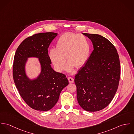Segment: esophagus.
I'll return each mask as SVG.
<instances>
[{
    "label": "esophagus",
    "mask_w": 134,
    "mask_h": 134,
    "mask_svg": "<svg viewBox=\"0 0 134 134\" xmlns=\"http://www.w3.org/2000/svg\"><path fill=\"white\" fill-rule=\"evenodd\" d=\"M68 79L70 83H73V82H74V79L72 77H69L68 78Z\"/></svg>",
    "instance_id": "obj_1"
}]
</instances>
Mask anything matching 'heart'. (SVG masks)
Instances as JSON below:
<instances>
[{"label":"heart","mask_w":134,"mask_h":134,"mask_svg":"<svg viewBox=\"0 0 134 134\" xmlns=\"http://www.w3.org/2000/svg\"><path fill=\"white\" fill-rule=\"evenodd\" d=\"M90 50V43L86 36L66 32L58 38L56 49H51L48 55L55 69L59 72L63 70L66 58L68 62L66 69L71 71L74 66L78 68L87 62Z\"/></svg>","instance_id":"heart-1"}]
</instances>
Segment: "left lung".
I'll list each match as a JSON object with an SVG mask.
<instances>
[{"instance_id":"obj_1","label":"left lung","mask_w":134,"mask_h":134,"mask_svg":"<svg viewBox=\"0 0 134 134\" xmlns=\"http://www.w3.org/2000/svg\"><path fill=\"white\" fill-rule=\"evenodd\" d=\"M90 38L94 50L74 80L77 101L87 111L107 107L117 91L121 73L119 56L115 46L105 37L83 33Z\"/></svg>"}]
</instances>
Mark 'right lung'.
<instances>
[{"label": "right lung", "instance_id": "obj_1", "mask_svg": "<svg viewBox=\"0 0 134 134\" xmlns=\"http://www.w3.org/2000/svg\"><path fill=\"white\" fill-rule=\"evenodd\" d=\"M58 34L44 32L25 38L18 47L13 64V77L19 94L25 103L36 110L48 111L57 103L62 89L69 84L66 76L55 72L48 48ZM38 57L41 73L34 80L26 76L24 65L27 58Z\"/></svg>", "mask_w": 134, "mask_h": 134}]
</instances>
